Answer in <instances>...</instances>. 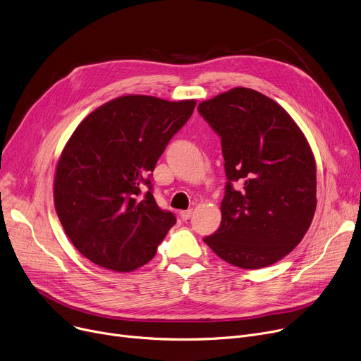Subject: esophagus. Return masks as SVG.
I'll return each mask as SVG.
<instances>
[{"label":"esophagus","mask_w":361,"mask_h":361,"mask_svg":"<svg viewBox=\"0 0 361 361\" xmlns=\"http://www.w3.org/2000/svg\"><path fill=\"white\" fill-rule=\"evenodd\" d=\"M192 215H193V211H192V209H188V211H181V212H180V216H181V219H183V221L190 219V218H192Z\"/></svg>","instance_id":"34e87169"}]
</instances>
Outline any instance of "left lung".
<instances>
[{"instance_id": "8db88e82", "label": "left lung", "mask_w": 361, "mask_h": 361, "mask_svg": "<svg viewBox=\"0 0 361 361\" xmlns=\"http://www.w3.org/2000/svg\"><path fill=\"white\" fill-rule=\"evenodd\" d=\"M197 109L221 137L228 180L219 228L203 240L233 267H269L294 250L316 211L309 142L286 109L253 89L234 87Z\"/></svg>"}]
</instances>
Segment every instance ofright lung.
Masks as SVG:
<instances>
[{"mask_svg":"<svg viewBox=\"0 0 361 361\" xmlns=\"http://www.w3.org/2000/svg\"><path fill=\"white\" fill-rule=\"evenodd\" d=\"M195 106L126 94L74 130L56 164L54 203L70 241L94 264L131 272L157 255L176 216L157 204L152 171Z\"/></svg>","mask_w":361,"mask_h":361,"instance_id":"right-lung-1","label":"right lung"}]
</instances>
